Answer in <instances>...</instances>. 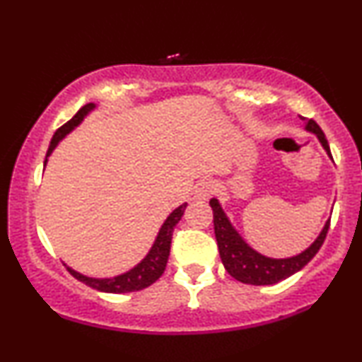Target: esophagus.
I'll return each mask as SVG.
<instances>
[{"label":"esophagus","instance_id":"34e87169","mask_svg":"<svg viewBox=\"0 0 362 362\" xmlns=\"http://www.w3.org/2000/svg\"><path fill=\"white\" fill-rule=\"evenodd\" d=\"M216 192V182L214 180H200L195 185V197L206 200Z\"/></svg>","mask_w":362,"mask_h":362}]
</instances>
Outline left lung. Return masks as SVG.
Returning <instances> with one entry per match:
<instances>
[{"instance_id":"8db88e82","label":"left lung","mask_w":362,"mask_h":362,"mask_svg":"<svg viewBox=\"0 0 362 362\" xmlns=\"http://www.w3.org/2000/svg\"><path fill=\"white\" fill-rule=\"evenodd\" d=\"M305 128L308 132L317 134L322 146L325 148L329 156H332L330 155L327 138H325L320 126L313 119H308ZM209 204H211L212 211H214V233L224 268L228 269L230 276L236 278L241 283H247V285H275V283L285 280V278L291 276L293 273L300 272L319 252L320 246L324 245L330 226L329 219L325 223L324 229H322V233L319 234V238L312 243V246L307 247L303 252H300V255L293 256V258H267V256L256 252L252 247H250L243 241L238 230L230 226L229 219L226 217L219 200L211 199Z\"/></svg>"}]
</instances>
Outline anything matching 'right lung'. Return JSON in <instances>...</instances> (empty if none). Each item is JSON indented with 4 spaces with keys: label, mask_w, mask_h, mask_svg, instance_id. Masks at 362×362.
Masks as SVG:
<instances>
[{
    "label": "right lung",
    "mask_w": 362,
    "mask_h": 362,
    "mask_svg": "<svg viewBox=\"0 0 362 362\" xmlns=\"http://www.w3.org/2000/svg\"><path fill=\"white\" fill-rule=\"evenodd\" d=\"M94 110V104L89 103L86 106H82L79 111L76 112V116L72 117L71 121H67L64 126H60L57 129L54 138H52L49 150H47V156H49L54 148L57 146V143L62 139L65 134H67L71 129L76 128L77 124L84 119V116L89 111ZM47 163V160H45ZM187 204H182L180 207H177L175 211L172 212L165 221L162 229H160L158 236L155 239V245L151 246L150 252L146 255V258L134 267L133 269H129L128 273H123V275L115 276V278H89L81 275V273L74 272V269L67 268L71 272V275L77 280L89 285L90 288L99 290V291H106V293H129V291H138L146 288V286L153 285V283L158 280L160 276L163 275L165 267H167L168 261V255H170V245H172V236H173V228L178 224V221L182 219L184 216Z\"/></svg>",
    "instance_id": "1"
}]
</instances>
